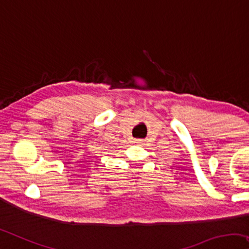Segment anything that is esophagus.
Wrapping results in <instances>:
<instances>
[{"label":"esophagus","mask_w":249,"mask_h":249,"mask_svg":"<svg viewBox=\"0 0 249 249\" xmlns=\"http://www.w3.org/2000/svg\"><path fill=\"white\" fill-rule=\"evenodd\" d=\"M136 143H141V141H140V140H136Z\"/></svg>","instance_id":"esophagus-1"}]
</instances>
